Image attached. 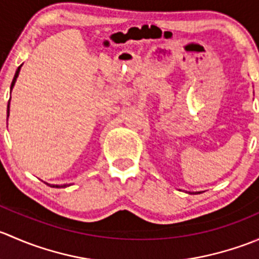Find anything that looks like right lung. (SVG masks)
Returning <instances> with one entry per match:
<instances>
[{
  "instance_id": "add662e5",
  "label": "right lung",
  "mask_w": 259,
  "mask_h": 259,
  "mask_svg": "<svg viewBox=\"0 0 259 259\" xmlns=\"http://www.w3.org/2000/svg\"><path fill=\"white\" fill-rule=\"evenodd\" d=\"M21 66H22V65H21ZM21 66H18V69H17L16 74H15L14 80H12V83H11V90H12V88H14L15 82H16V79H17V76H18V72H20ZM9 113H10V101H9V105H7V116H9ZM52 187H54V188H65V187H67V184H64V185H52Z\"/></svg>"
}]
</instances>
